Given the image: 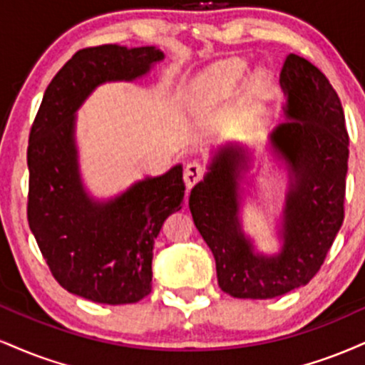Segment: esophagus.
Segmentation results:
<instances>
[{"label":"esophagus","mask_w":365,"mask_h":365,"mask_svg":"<svg viewBox=\"0 0 365 365\" xmlns=\"http://www.w3.org/2000/svg\"><path fill=\"white\" fill-rule=\"evenodd\" d=\"M202 177H204V166L197 161H192L185 166V171H183V180H185L187 190H190L192 187L195 185L197 182H200Z\"/></svg>","instance_id":"34e87169"}]
</instances>
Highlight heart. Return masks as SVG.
<instances>
[{
  "instance_id": "heart-1",
  "label": "heart",
  "mask_w": 365,
  "mask_h": 365,
  "mask_svg": "<svg viewBox=\"0 0 365 365\" xmlns=\"http://www.w3.org/2000/svg\"><path fill=\"white\" fill-rule=\"evenodd\" d=\"M243 69H245L243 61H231V63L222 66V68L216 73V80H214V86H212V95H219L225 90H227V88L235 83L236 78L243 73Z\"/></svg>"
}]
</instances>
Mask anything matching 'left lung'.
Instances as JSON below:
<instances>
[{
    "mask_svg": "<svg viewBox=\"0 0 365 365\" xmlns=\"http://www.w3.org/2000/svg\"><path fill=\"white\" fill-rule=\"evenodd\" d=\"M280 85L289 120L272 130L270 143L291 177L280 253H255L241 231L236 178L248 166L245 149L219 151L188 199L195 227L216 260L219 287L238 299H272L308 284L345 216L349 134L340 98L327 76L296 54L285 57Z\"/></svg>",
    "mask_w": 365,
    "mask_h": 365,
    "instance_id": "8db88e82",
    "label": "left lung"
}]
</instances>
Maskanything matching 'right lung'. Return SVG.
<instances>
[{
    "instance_id": "add662e5",
    "label": "right lung",
    "mask_w": 365,
    "mask_h": 365,
    "mask_svg": "<svg viewBox=\"0 0 365 365\" xmlns=\"http://www.w3.org/2000/svg\"><path fill=\"white\" fill-rule=\"evenodd\" d=\"M155 47L81 49L52 78L30 129V231L68 292L102 304H133L151 292L153 247L182 209L183 168L144 178L108 202L86 195L78 171L74 112L105 81H133L163 59Z\"/></svg>"
}]
</instances>
